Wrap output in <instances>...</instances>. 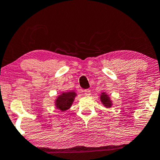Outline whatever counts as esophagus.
I'll return each mask as SVG.
<instances>
[{
    "label": "esophagus",
    "instance_id": "obj_1",
    "mask_svg": "<svg viewBox=\"0 0 160 160\" xmlns=\"http://www.w3.org/2000/svg\"><path fill=\"white\" fill-rule=\"evenodd\" d=\"M84 95H85L86 96H90V90L89 89L84 90Z\"/></svg>",
    "mask_w": 160,
    "mask_h": 160
}]
</instances>
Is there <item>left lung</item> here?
Returning a JSON list of instances; mask_svg holds the SVG:
<instances>
[{"mask_svg":"<svg viewBox=\"0 0 160 160\" xmlns=\"http://www.w3.org/2000/svg\"><path fill=\"white\" fill-rule=\"evenodd\" d=\"M100 100H101L102 103L104 104V106H105V108H110L112 106V101L110 100V98L107 93L105 92H102L100 95Z\"/></svg>","mask_w":160,"mask_h":160,"instance_id":"obj_1","label":"left lung"}]
</instances>
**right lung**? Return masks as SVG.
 Here are the masks:
<instances>
[{"label":"right lung","instance_id":"right-lung-1","mask_svg":"<svg viewBox=\"0 0 160 160\" xmlns=\"http://www.w3.org/2000/svg\"><path fill=\"white\" fill-rule=\"evenodd\" d=\"M76 93L74 91L63 92L59 95L56 99V107L57 109H59L62 111H65L71 107L73 102Z\"/></svg>","mask_w":160,"mask_h":160}]
</instances>
